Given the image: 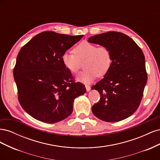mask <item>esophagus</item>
<instances>
[{
	"instance_id": "34e87169",
	"label": "esophagus",
	"mask_w": 160,
	"mask_h": 160,
	"mask_svg": "<svg viewBox=\"0 0 160 160\" xmlns=\"http://www.w3.org/2000/svg\"><path fill=\"white\" fill-rule=\"evenodd\" d=\"M85 88H86L87 91H89L91 90V87L89 85H85Z\"/></svg>"
}]
</instances>
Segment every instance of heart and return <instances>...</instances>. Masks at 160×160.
<instances>
[{"label": "heart", "mask_w": 160, "mask_h": 160, "mask_svg": "<svg viewBox=\"0 0 160 160\" xmlns=\"http://www.w3.org/2000/svg\"><path fill=\"white\" fill-rule=\"evenodd\" d=\"M74 54L65 52L62 55V62L71 73L79 70L80 62H83L84 71L76 77V80L88 84L97 76L102 77L108 73L112 64V57L107 47L97 45L88 42H82L73 49Z\"/></svg>", "instance_id": "1"}]
</instances>
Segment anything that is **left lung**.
<instances>
[{
  "label": "left lung",
  "mask_w": 160,
  "mask_h": 160,
  "mask_svg": "<svg viewBox=\"0 0 160 160\" xmlns=\"http://www.w3.org/2000/svg\"><path fill=\"white\" fill-rule=\"evenodd\" d=\"M88 42L107 47L112 57L108 73L91 88L101 95L92 112L107 122L128 118L138 109L148 80L143 51L132 38L119 32L98 34Z\"/></svg>",
  "instance_id": "obj_1"
}]
</instances>
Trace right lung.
I'll list each match as a JSON object with an SVG mask.
<instances>
[{
	"label": "right lung",
	"instance_id": "1",
	"mask_svg": "<svg viewBox=\"0 0 160 160\" xmlns=\"http://www.w3.org/2000/svg\"><path fill=\"white\" fill-rule=\"evenodd\" d=\"M83 35L42 32L22 47L13 75L21 107L33 118L53 123L72 113L74 100L86 92L72 80L62 55Z\"/></svg>",
	"mask_w": 160,
	"mask_h": 160
}]
</instances>
